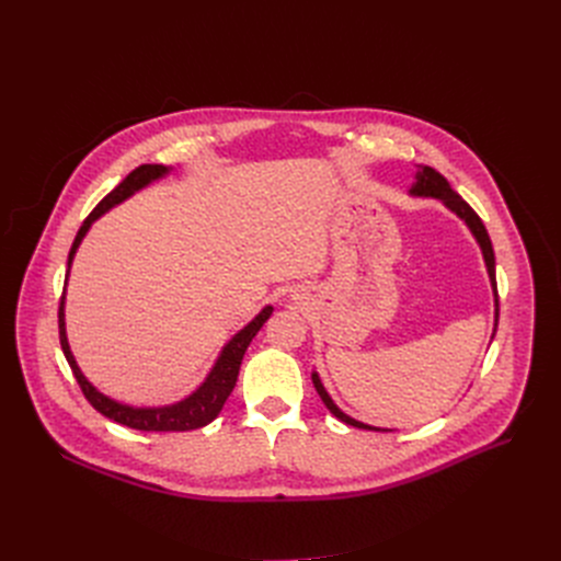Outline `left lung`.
Returning a JSON list of instances; mask_svg holds the SVG:
<instances>
[{"instance_id":"left-lung-1","label":"left lung","mask_w":561,"mask_h":561,"mask_svg":"<svg viewBox=\"0 0 561 561\" xmlns=\"http://www.w3.org/2000/svg\"><path fill=\"white\" fill-rule=\"evenodd\" d=\"M411 194L415 196H434V198H440L451 211H457V215L468 224V228L472 230V234L477 237L479 247H482V253H484V260H486V270H489V276H491V285H493V291H495V317L500 314V306H497V285H495V253H493V244H491V237L482 224V219L477 217V211L449 186V182L432 167H422V171H417V182L413 184ZM312 383H314V390L319 392V397H322V402L327 404V409L337 417L342 420L344 424H352V426H358V430H369V432H383V430H377V426H369V424H363L350 415H344L335 404L333 399L329 397V392L324 390L322 381H319L317 375H312Z\"/></svg>"}]
</instances>
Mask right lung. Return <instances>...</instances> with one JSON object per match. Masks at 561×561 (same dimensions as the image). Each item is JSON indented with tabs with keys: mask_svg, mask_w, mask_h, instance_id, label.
Here are the masks:
<instances>
[{
	"mask_svg": "<svg viewBox=\"0 0 561 561\" xmlns=\"http://www.w3.org/2000/svg\"><path fill=\"white\" fill-rule=\"evenodd\" d=\"M169 169L162 167V164H141L139 169L131 171L114 192L106 194L95 207L91 215L84 219L82 228L77 230V237L72 242V249H70V255H68V266L72 262V255L79 247V242H82V237L87 234V230L91 228V224L104 215L106 209L118 205L121 201H125L127 196H131L135 192H139L141 186H146L148 182L162 178ZM272 306H266L253 322L249 327H244L242 331H239L226 346L224 352L217 360V365L211 367L209 377L205 379V383L192 394L186 397L184 402H178L173 407H164V409H131V407H125V404H118L114 402V399L104 397L102 392H98L87 379L82 371H79L72 354H70V346H68V340H66V324H64V295H61V304H59V340H61V350H64V356L72 369V375L79 383V388H82L84 397L89 399V404L102 413L104 417H110L118 424H125L129 426V430H139V432H190V430H201V426L209 424L211 420H215L219 415V411L224 409L226 399L230 397L234 383H237V375H239V365H242V358L249 350L251 340L255 337V333L262 329V324L270 319L272 314Z\"/></svg>",
	"mask_w": 561,
	"mask_h": 561,
	"instance_id": "obj_1",
	"label": "right lung"
}]
</instances>
